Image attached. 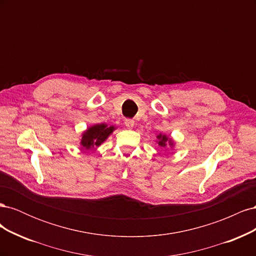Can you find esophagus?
Returning <instances> with one entry per match:
<instances>
[{
    "mask_svg": "<svg viewBox=\"0 0 256 256\" xmlns=\"http://www.w3.org/2000/svg\"><path fill=\"white\" fill-rule=\"evenodd\" d=\"M125 125L128 129H132L134 126V120H130V118H127L125 120Z\"/></svg>",
    "mask_w": 256,
    "mask_h": 256,
    "instance_id": "esophagus-1",
    "label": "esophagus"
}]
</instances>
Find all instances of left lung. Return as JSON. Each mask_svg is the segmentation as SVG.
I'll use <instances>...</instances> for the list:
<instances>
[{"label": "left lung", "mask_w": 256, "mask_h": 256, "mask_svg": "<svg viewBox=\"0 0 256 256\" xmlns=\"http://www.w3.org/2000/svg\"><path fill=\"white\" fill-rule=\"evenodd\" d=\"M156 143L158 144L159 147H161V148L166 150H168V147H170V148H174L175 146V141L171 136L161 132L156 136Z\"/></svg>", "instance_id": "obj_1"}]
</instances>
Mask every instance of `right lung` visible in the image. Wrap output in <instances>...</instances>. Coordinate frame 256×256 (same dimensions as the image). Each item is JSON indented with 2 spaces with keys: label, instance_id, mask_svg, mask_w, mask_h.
<instances>
[{
  "label": "right lung",
  "instance_id": "right-lung-1",
  "mask_svg": "<svg viewBox=\"0 0 256 256\" xmlns=\"http://www.w3.org/2000/svg\"><path fill=\"white\" fill-rule=\"evenodd\" d=\"M115 126H109L106 122L95 124L85 129L80 138V146L82 150H90L102 145L108 138H109L113 131L116 130Z\"/></svg>",
  "mask_w": 256,
  "mask_h": 256
}]
</instances>
